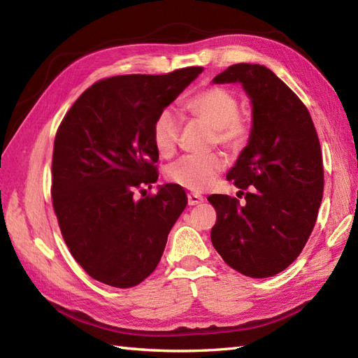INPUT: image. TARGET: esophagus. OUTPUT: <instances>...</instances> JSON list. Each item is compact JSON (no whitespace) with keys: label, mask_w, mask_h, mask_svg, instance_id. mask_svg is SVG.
Masks as SVG:
<instances>
[{"label":"esophagus","mask_w":358,"mask_h":358,"mask_svg":"<svg viewBox=\"0 0 358 358\" xmlns=\"http://www.w3.org/2000/svg\"><path fill=\"white\" fill-rule=\"evenodd\" d=\"M203 201H204V199L199 194H189L187 195V203L191 204V206H195V204H200Z\"/></svg>","instance_id":"34e87169"}]
</instances>
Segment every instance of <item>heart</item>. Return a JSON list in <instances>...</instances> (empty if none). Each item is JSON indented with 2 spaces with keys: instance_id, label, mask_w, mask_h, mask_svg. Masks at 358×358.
<instances>
[{
  "instance_id": "obj_1",
  "label": "heart",
  "mask_w": 358,
  "mask_h": 358,
  "mask_svg": "<svg viewBox=\"0 0 358 358\" xmlns=\"http://www.w3.org/2000/svg\"><path fill=\"white\" fill-rule=\"evenodd\" d=\"M187 118L199 120L212 127L214 141L229 149L246 144L250 126L240 115V101L231 90L212 86L189 96L181 104ZM181 120L172 109H163L152 126V141L159 155L171 157L178 144ZM224 169V158L212 152L204 155H185L167 166V180L189 191L203 192L209 189Z\"/></svg>"
}]
</instances>
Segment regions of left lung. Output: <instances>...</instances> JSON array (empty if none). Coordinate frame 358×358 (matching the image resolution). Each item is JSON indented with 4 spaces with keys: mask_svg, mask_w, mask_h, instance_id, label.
<instances>
[{
    "mask_svg": "<svg viewBox=\"0 0 358 358\" xmlns=\"http://www.w3.org/2000/svg\"><path fill=\"white\" fill-rule=\"evenodd\" d=\"M212 81L240 83L252 104L248 146L227 172L245 203L209 196L217 210L212 245L243 275L272 277L300 255L315 226L323 196L320 141L306 106L268 67L234 64Z\"/></svg>",
    "mask_w": 358,
    "mask_h": 358,
    "instance_id": "obj_1",
    "label": "left lung"
}]
</instances>
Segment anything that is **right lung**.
<instances>
[{"mask_svg":"<svg viewBox=\"0 0 358 358\" xmlns=\"http://www.w3.org/2000/svg\"><path fill=\"white\" fill-rule=\"evenodd\" d=\"M201 72L186 67L101 80L80 95L58 127L53 210L72 257L104 285L124 289L148 278L186 208L178 185L158 186L155 195L140 200L134 194L158 180L152 141L157 115Z\"/></svg>","mask_w":358,"mask_h":358,"instance_id":"add662e5","label":"right lung"}]
</instances>
